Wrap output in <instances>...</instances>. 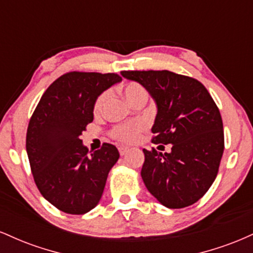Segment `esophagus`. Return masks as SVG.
Listing matches in <instances>:
<instances>
[{
	"label": "esophagus",
	"mask_w": 253,
	"mask_h": 253,
	"mask_svg": "<svg viewBox=\"0 0 253 253\" xmlns=\"http://www.w3.org/2000/svg\"><path fill=\"white\" fill-rule=\"evenodd\" d=\"M127 152H128V149H127V147H124V146H120V147H119V153H120L121 156L126 155Z\"/></svg>",
	"instance_id": "34e87169"
}]
</instances>
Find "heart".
Here are the masks:
<instances>
[{"label": "heart", "mask_w": 253, "mask_h": 253, "mask_svg": "<svg viewBox=\"0 0 253 253\" xmlns=\"http://www.w3.org/2000/svg\"><path fill=\"white\" fill-rule=\"evenodd\" d=\"M124 95L130 104H134L135 102H138V101H146L147 96H149V92H147L146 88H145L144 85H141L140 83L128 82L125 84L124 86ZM109 96L110 92L108 90H106V91L101 92V94L96 97V100H95L94 102V107H92V112H94L95 115H100L101 113L103 112V108L104 106H106L107 101L109 100ZM144 128V124L140 123V121L120 124L115 125V126L110 129L109 135L110 138L114 139V140H117L121 144H132L138 140V138L140 136Z\"/></svg>", "instance_id": "1"}]
</instances>
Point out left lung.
Returning a JSON list of instances; mask_svg holds the SVG:
<instances>
[{"label":"left lung","mask_w":253,"mask_h":253,"mask_svg":"<svg viewBox=\"0 0 253 253\" xmlns=\"http://www.w3.org/2000/svg\"><path fill=\"white\" fill-rule=\"evenodd\" d=\"M155 98L153 144H171L170 153L143 150L141 177L147 190L168 208H184L207 193L225 149L222 119L206 86L168 70L121 71ZM163 146V145H161Z\"/></svg>","instance_id":"8db88e82"}]
</instances>
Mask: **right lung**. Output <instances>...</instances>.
I'll return each instance as SVG.
<instances>
[{"instance_id":"1","label":"right lung","mask_w":253,"mask_h":253,"mask_svg":"<svg viewBox=\"0 0 253 253\" xmlns=\"http://www.w3.org/2000/svg\"><path fill=\"white\" fill-rule=\"evenodd\" d=\"M121 80L118 74L66 72L46 89L32 114L26 150L34 182L64 213L91 211L120 157L117 147L107 143L89 155L80 135L94 120L96 97Z\"/></svg>"}]
</instances>
